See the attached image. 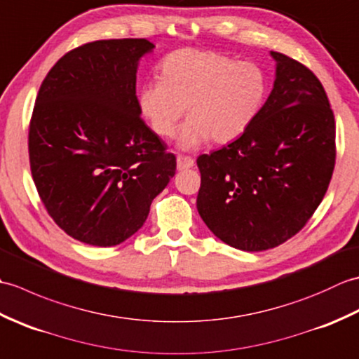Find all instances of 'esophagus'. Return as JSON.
I'll use <instances>...</instances> for the list:
<instances>
[{
  "label": "esophagus",
  "mask_w": 359,
  "mask_h": 359,
  "mask_svg": "<svg viewBox=\"0 0 359 359\" xmlns=\"http://www.w3.org/2000/svg\"><path fill=\"white\" fill-rule=\"evenodd\" d=\"M194 166V160L187 156H177V170H188V168Z\"/></svg>",
  "instance_id": "1"
}]
</instances>
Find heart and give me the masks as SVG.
I'll list each match as a JSON object with an SVG mask.
<instances>
[{
  "label": "heart",
  "mask_w": 359,
  "mask_h": 359,
  "mask_svg": "<svg viewBox=\"0 0 359 359\" xmlns=\"http://www.w3.org/2000/svg\"><path fill=\"white\" fill-rule=\"evenodd\" d=\"M266 77L257 65L211 50L182 49L165 57L162 77L140 86L139 109L152 131L174 135L188 106L179 144L193 149L208 142L226 143L247 131L261 111Z\"/></svg>",
  "instance_id": "b5f03b06"
}]
</instances>
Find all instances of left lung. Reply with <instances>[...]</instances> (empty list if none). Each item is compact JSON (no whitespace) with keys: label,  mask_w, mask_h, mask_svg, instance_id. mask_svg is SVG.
Instances as JSON below:
<instances>
[{"label":"left lung","mask_w":359,"mask_h":359,"mask_svg":"<svg viewBox=\"0 0 359 359\" xmlns=\"http://www.w3.org/2000/svg\"><path fill=\"white\" fill-rule=\"evenodd\" d=\"M271 94L238 140L197 157V211L238 250L274 248L299 233L329 188L337 147L329 98L309 67L284 53Z\"/></svg>","instance_id":"left-lung-1"}]
</instances>
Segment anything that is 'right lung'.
I'll list each match as a JSON object with an SVG mask.
<instances>
[{"mask_svg": "<svg viewBox=\"0 0 359 359\" xmlns=\"http://www.w3.org/2000/svg\"><path fill=\"white\" fill-rule=\"evenodd\" d=\"M144 38L98 40L53 65L29 125V160L41 202L62 230L94 247L131 238L175 174V156L140 117Z\"/></svg>", "mask_w": 359, "mask_h": 359, "instance_id": "1", "label": "right lung"}]
</instances>
